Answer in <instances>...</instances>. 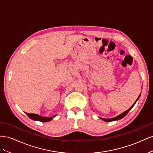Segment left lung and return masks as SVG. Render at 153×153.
Here are the masks:
<instances>
[{
	"label": "left lung",
	"instance_id": "8db88e82",
	"mask_svg": "<svg viewBox=\"0 0 153 153\" xmlns=\"http://www.w3.org/2000/svg\"><path fill=\"white\" fill-rule=\"evenodd\" d=\"M140 95H141V94L139 95V96H138V97L137 98V99L136 100V101L134 102V103L133 104V105L131 106L128 110H126V111H125L124 112H123V113H121V114H120L119 115H118V116H117V117H113V118H111V119H103V118H100V119H101V120H104V121H106V122H111V121H115V120H120V119H123V117H124L126 115L128 114V112L131 110V109L133 108V107L134 106V104H135V103L137 102V101H138V100L139 99V98H140Z\"/></svg>",
	"mask_w": 153,
	"mask_h": 153
}]
</instances>
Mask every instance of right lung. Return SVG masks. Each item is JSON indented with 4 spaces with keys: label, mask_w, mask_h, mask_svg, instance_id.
I'll use <instances>...</instances> for the list:
<instances>
[{
    "label": "right lung",
    "mask_w": 153,
    "mask_h": 153,
    "mask_svg": "<svg viewBox=\"0 0 153 153\" xmlns=\"http://www.w3.org/2000/svg\"><path fill=\"white\" fill-rule=\"evenodd\" d=\"M25 114L27 115L30 119L34 120L40 121V122H42V123L49 122L51 120L53 119L56 116V115H54L52 117H42L38 114H34V113H25Z\"/></svg>",
    "instance_id": "1"
}]
</instances>
